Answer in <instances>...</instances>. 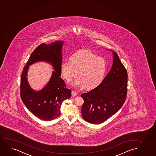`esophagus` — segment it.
I'll return each instance as SVG.
<instances>
[{
	"instance_id": "esophagus-1",
	"label": "esophagus",
	"mask_w": 156,
	"mask_h": 156,
	"mask_svg": "<svg viewBox=\"0 0 156 156\" xmlns=\"http://www.w3.org/2000/svg\"><path fill=\"white\" fill-rule=\"evenodd\" d=\"M71 95L73 97L76 96L77 95V92H76L75 91H72V92H71Z\"/></svg>"
}]
</instances>
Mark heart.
I'll return each instance as SVG.
<instances>
[{
	"mask_svg": "<svg viewBox=\"0 0 156 156\" xmlns=\"http://www.w3.org/2000/svg\"><path fill=\"white\" fill-rule=\"evenodd\" d=\"M70 61L62 62L61 72L68 82L78 76L73 83L74 86L91 89L102 82L107 68L104 58L98 57L90 50H81L73 54Z\"/></svg>",
	"mask_w": 156,
	"mask_h": 156,
	"instance_id": "1",
	"label": "heart"
}]
</instances>
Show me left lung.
Masks as SVG:
<instances>
[{
  "instance_id": "1",
  "label": "left lung",
  "mask_w": 156,
  "mask_h": 156,
  "mask_svg": "<svg viewBox=\"0 0 156 156\" xmlns=\"http://www.w3.org/2000/svg\"><path fill=\"white\" fill-rule=\"evenodd\" d=\"M111 70L98 86L83 93L81 113L89 123L99 124L115 114L125 102L127 94V71L116 52L112 51Z\"/></svg>"
}]
</instances>
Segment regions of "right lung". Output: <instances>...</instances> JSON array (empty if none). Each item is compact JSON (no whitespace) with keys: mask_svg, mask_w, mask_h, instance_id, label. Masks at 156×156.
Here are the masks:
<instances>
[{"mask_svg":"<svg viewBox=\"0 0 156 156\" xmlns=\"http://www.w3.org/2000/svg\"><path fill=\"white\" fill-rule=\"evenodd\" d=\"M63 41L52 44H41L31 54L23 68L20 80V97L28 109L39 119L50 121L60 115V106L64 100L71 96V90L66 87L64 80L60 78ZM38 61L52 64L55 71L48 84L41 91L33 90L27 80L29 65Z\"/></svg>","mask_w":156,"mask_h":156,"instance_id":"1","label":"right lung"}]
</instances>
